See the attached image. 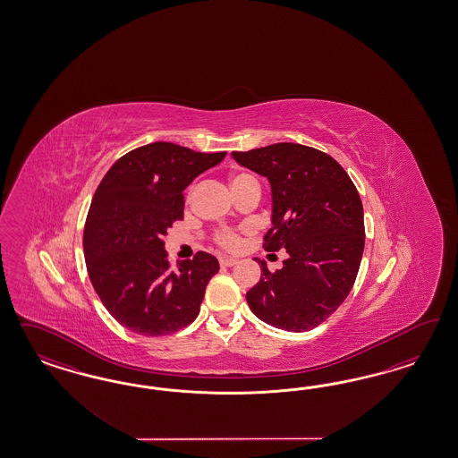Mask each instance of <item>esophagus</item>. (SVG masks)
Instances as JSON below:
<instances>
[{
  "label": "esophagus",
  "instance_id": "34e87169",
  "mask_svg": "<svg viewBox=\"0 0 458 458\" xmlns=\"http://www.w3.org/2000/svg\"><path fill=\"white\" fill-rule=\"evenodd\" d=\"M236 264H238L236 259H226V257L220 259V265H222V267H233V265Z\"/></svg>",
  "mask_w": 458,
  "mask_h": 458
}]
</instances>
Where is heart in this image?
<instances>
[{
    "label": "heart",
    "mask_w": 458,
    "mask_h": 458,
    "mask_svg": "<svg viewBox=\"0 0 458 458\" xmlns=\"http://www.w3.org/2000/svg\"><path fill=\"white\" fill-rule=\"evenodd\" d=\"M230 184H232V190H233V193H238V191H242L243 188H247V186H251V184H259L257 180L250 174V173H245V171H240V173H235L232 178H230ZM213 242L223 250H228V251H236V250L240 249V245H242V236L240 233L233 230V228H222V230H218L215 235H213Z\"/></svg>",
    "instance_id": "1"
}]
</instances>
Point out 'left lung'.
I'll return each mask as SVG.
<instances>
[{
    "label": "left lung",
    "mask_w": 458,
    "mask_h": 458,
    "mask_svg": "<svg viewBox=\"0 0 458 458\" xmlns=\"http://www.w3.org/2000/svg\"><path fill=\"white\" fill-rule=\"evenodd\" d=\"M232 156L270 181L274 226L264 249L289 253L274 274L260 262L262 277L247 292L250 309L278 329H314L344 302L358 276L364 250L360 193L344 167L309 146L277 142Z\"/></svg>",
    "instance_id": "obj_1"
}]
</instances>
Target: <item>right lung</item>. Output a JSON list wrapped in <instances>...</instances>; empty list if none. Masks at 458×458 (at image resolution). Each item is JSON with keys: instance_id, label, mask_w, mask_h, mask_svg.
I'll list each match as a JSON object with an SVG mask.
<instances>
[{"instance_id": "right-lung-1", "label": "right lung", "mask_w": 458, "mask_h": 458, "mask_svg": "<svg viewBox=\"0 0 458 458\" xmlns=\"http://www.w3.org/2000/svg\"><path fill=\"white\" fill-rule=\"evenodd\" d=\"M153 142L119 157L94 193L83 228L89 278L114 319L140 335H166L199 314L220 265L207 251L171 265L166 230L182 220L184 188L225 157Z\"/></svg>"}]
</instances>
